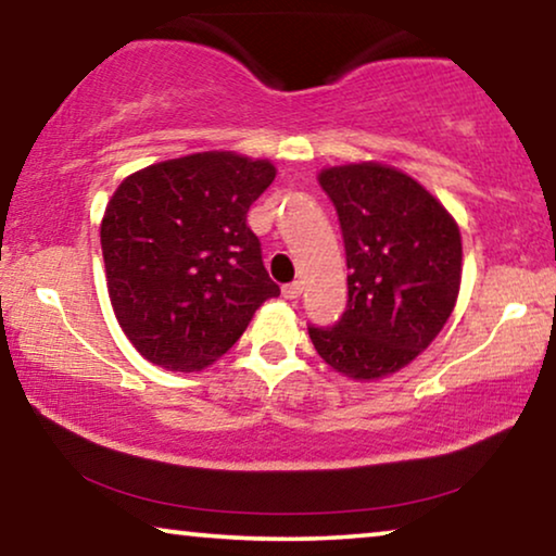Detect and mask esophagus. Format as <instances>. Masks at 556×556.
Masks as SVG:
<instances>
[{
  "mask_svg": "<svg viewBox=\"0 0 556 556\" xmlns=\"http://www.w3.org/2000/svg\"><path fill=\"white\" fill-rule=\"evenodd\" d=\"M281 294H285V300H296L302 294V285L300 281H289V285L281 287Z\"/></svg>",
  "mask_w": 556,
  "mask_h": 556,
  "instance_id": "obj_1",
  "label": "esophagus"
}]
</instances>
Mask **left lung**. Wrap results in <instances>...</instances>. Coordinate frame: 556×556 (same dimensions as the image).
<instances>
[{"instance_id": "obj_1", "label": "left lung", "mask_w": 556, "mask_h": 556, "mask_svg": "<svg viewBox=\"0 0 556 556\" xmlns=\"http://www.w3.org/2000/svg\"><path fill=\"white\" fill-rule=\"evenodd\" d=\"M340 218L348 307L309 340L332 370L375 380L416 359L443 330L460 287V233L424 186L380 163L325 168Z\"/></svg>"}]
</instances>
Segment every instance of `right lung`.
<instances>
[{
    "instance_id": "add662e5",
    "label": "right lung",
    "mask_w": 556,
    "mask_h": 556,
    "mask_svg": "<svg viewBox=\"0 0 556 556\" xmlns=\"http://www.w3.org/2000/svg\"><path fill=\"white\" fill-rule=\"evenodd\" d=\"M277 170L229 151L163 161L125 178L100 224L108 294L153 365L203 370L279 287L247 211Z\"/></svg>"
}]
</instances>
